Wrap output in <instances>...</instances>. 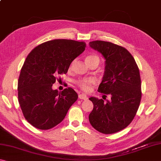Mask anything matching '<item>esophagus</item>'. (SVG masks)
Instances as JSON below:
<instances>
[{"label":"esophagus","mask_w":161,"mask_h":161,"mask_svg":"<svg viewBox=\"0 0 161 161\" xmlns=\"http://www.w3.org/2000/svg\"><path fill=\"white\" fill-rule=\"evenodd\" d=\"M79 99H81V100H87L88 99V97H87L86 95L84 94H79Z\"/></svg>","instance_id":"34e87169"}]
</instances>
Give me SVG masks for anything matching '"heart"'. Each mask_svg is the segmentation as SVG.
I'll list each match as a JSON object with an SVG mask.
<instances>
[{
	"mask_svg": "<svg viewBox=\"0 0 161 161\" xmlns=\"http://www.w3.org/2000/svg\"><path fill=\"white\" fill-rule=\"evenodd\" d=\"M86 62L92 61V60H98L99 61V58L97 55H94V54H90V55H88L85 59ZM74 63V62H72V64ZM95 82L94 79L92 78H84L81 79V80L77 81V84L82 89V90L85 92H89L91 89V86Z\"/></svg>",
	"mask_w": 161,
	"mask_h": 161,
	"instance_id": "1",
	"label": "heart"
}]
</instances>
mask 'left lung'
Instances as JSON below:
<instances>
[{
	"label": "left lung",
	"mask_w": 161,
	"mask_h": 161,
	"mask_svg": "<svg viewBox=\"0 0 161 161\" xmlns=\"http://www.w3.org/2000/svg\"><path fill=\"white\" fill-rule=\"evenodd\" d=\"M89 47L105 59L104 73L98 92L109 94L104 102L90 97L94 108L89 116L95 129L105 134L125 129L136 116L141 99L140 72L136 61L126 49L109 42L96 40Z\"/></svg>",
	"instance_id": "obj_1"
}]
</instances>
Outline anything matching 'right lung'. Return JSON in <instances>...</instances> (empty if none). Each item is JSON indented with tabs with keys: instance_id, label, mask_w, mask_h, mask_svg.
<instances>
[{
	"instance_id": "add662e5",
	"label": "right lung",
	"mask_w": 161,
	"mask_h": 161,
	"mask_svg": "<svg viewBox=\"0 0 161 161\" xmlns=\"http://www.w3.org/2000/svg\"><path fill=\"white\" fill-rule=\"evenodd\" d=\"M85 47L84 42L53 40L37 46L27 57L18 80V102L32 126L47 130L63 121L78 94L71 87L58 92L52 86Z\"/></svg>"
}]
</instances>
